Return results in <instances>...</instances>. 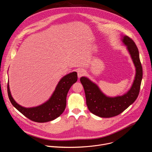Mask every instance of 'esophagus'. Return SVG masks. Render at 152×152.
Returning <instances> with one entry per match:
<instances>
[{
  "instance_id": "34e87169",
  "label": "esophagus",
  "mask_w": 152,
  "mask_h": 152,
  "mask_svg": "<svg viewBox=\"0 0 152 152\" xmlns=\"http://www.w3.org/2000/svg\"><path fill=\"white\" fill-rule=\"evenodd\" d=\"M85 74V71L83 69H79L77 70V76L79 78L81 77Z\"/></svg>"
}]
</instances>
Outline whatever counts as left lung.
I'll return each instance as SVG.
<instances>
[{
  "label": "left lung",
  "instance_id": "obj_1",
  "mask_svg": "<svg viewBox=\"0 0 152 152\" xmlns=\"http://www.w3.org/2000/svg\"><path fill=\"white\" fill-rule=\"evenodd\" d=\"M122 41L127 47L136 68V74L133 84L130 90L122 96L114 97L104 95L99 86L88 78L82 77L86 103L90 111L93 114L103 118L117 116L123 113L137 99L142 78V69L140 59L139 51L134 41L129 37H123Z\"/></svg>",
  "mask_w": 152,
  "mask_h": 152
}]
</instances>
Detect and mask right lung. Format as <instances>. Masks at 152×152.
<instances>
[{"instance_id":"obj_1","label":"right lung","mask_w":152,"mask_h":152,"mask_svg":"<svg viewBox=\"0 0 152 152\" xmlns=\"http://www.w3.org/2000/svg\"><path fill=\"white\" fill-rule=\"evenodd\" d=\"M77 80L76 72L64 76L58 82L55 90L50 98L43 104L33 107L20 106L12 98L8 83V94L12 104L29 120L38 123L48 122L60 116L66 106L67 93L73 83Z\"/></svg>"}]
</instances>
